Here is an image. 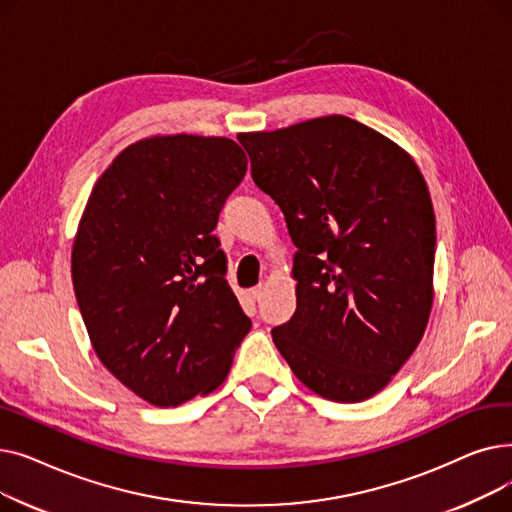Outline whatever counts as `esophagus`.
Wrapping results in <instances>:
<instances>
[{"label": "esophagus", "instance_id": "obj_1", "mask_svg": "<svg viewBox=\"0 0 512 512\" xmlns=\"http://www.w3.org/2000/svg\"><path fill=\"white\" fill-rule=\"evenodd\" d=\"M261 294H263V286H261V284L255 286V288H251V297H253L255 301L261 297Z\"/></svg>", "mask_w": 512, "mask_h": 512}]
</instances>
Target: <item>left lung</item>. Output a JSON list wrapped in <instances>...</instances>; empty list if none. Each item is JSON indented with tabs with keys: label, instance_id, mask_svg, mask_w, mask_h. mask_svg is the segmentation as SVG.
Segmentation results:
<instances>
[{
	"label": "left lung",
	"instance_id": "obj_1",
	"mask_svg": "<svg viewBox=\"0 0 512 512\" xmlns=\"http://www.w3.org/2000/svg\"><path fill=\"white\" fill-rule=\"evenodd\" d=\"M238 141L297 247V311L272 330L276 348L321 398H371L413 355L432 311L436 215L423 174L346 116Z\"/></svg>",
	"mask_w": 512,
	"mask_h": 512
}]
</instances>
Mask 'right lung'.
Listing matches in <instances>:
<instances>
[{"mask_svg":"<svg viewBox=\"0 0 512 512\" xmlns=\"http://www.w3.org/2000/svg\"><path fill=\"white\" fill-rule=\"evenodd\" d=\"M247 164L226 137L143 139L99 176L80 218L72 284L91 344L155 407L218 388L251 330L213 236Z\"/></svg>","mask_w":512,"mask_h":512,"instance_id":"obj_1","label":"right lung"}]
</instances>
